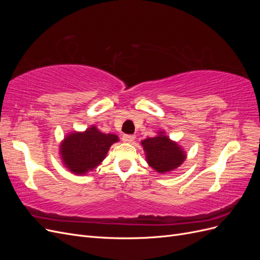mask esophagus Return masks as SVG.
Masks as SVG:
<instances>
[{
    "instance_id": "34e87169",
    "label": "esophagus",
    "mask_w": 260,
    "mask_h": 260,
    "mask_svg": "<svg viewBox=\"0 0 260 260\" xmlns=\"http://www.w3.org/2000/svg\"><path fill=\"white\" fill-rule=\"evenodd\" d=\"M136 137L135 136H131V135H123L122 136V141L123 142H127V143H131L135 141Z\"/></svg>"
}]
</instances>
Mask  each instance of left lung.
I'll return each instance as SVG.
<instances>
[{
	"instance_id": "left-lung-1",
	"label": "left lung",
	"mask_w": 260,
	"mask_h": 260,
	"mask_svg": "<svg viewBox=\"0 0 260 260\" xmlns=\"http://www.w3.org/2000/svg\"><path fill=\"white\" fill-rule=\"evenodd\" d=\"M142 145L148 165L160 174L172 171L185 159L182 148L162 133L155 138L145 139L142 141Z\"/></svg>"
}]
</instances>
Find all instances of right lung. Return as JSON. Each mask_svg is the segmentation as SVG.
<instances>
[{
    "mask_svg": "<svg viewBox=\"0 0 260 260\" xmlns=\"http://www.w3.org/2000/svg\"><path fill=\"white\" fill-rule=\"evenodd\" d=\"M117 141V136L106 135L92 125L84 132L73 133L64 140L60 145L61 158L74 174L84 175L99 166Z\"/></svg>",
    "mask_w": 260,
    "mask_h": 260,
    "instance_id": "obj_1",
    "label": "right lung"
}]
</instances>
